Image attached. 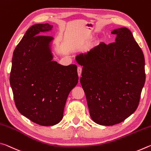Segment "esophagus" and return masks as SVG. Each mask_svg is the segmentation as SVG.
<instances>
[{"mask_svg": "<svg viewBox=\"0 0 151 151\" xmlns=\"http://www.w3.org/2000/svg\"><path fill=\"white\" fill-rule=\"evenodd\" d=\"M77 72H78V75L79 76V78H80V76L81 75V73H82V68L80 67V66H78Z\"/></svg>", "mask_w": 151, "mask_h": 151, "instance_id": "34e87169", "label": "esophagus"}]
</instances>
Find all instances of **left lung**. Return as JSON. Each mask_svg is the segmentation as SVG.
Returning a JSON list of instances; mask_svg holds the SVG:
<instances>
[{
    "instance_id": "obj_1",
    "label": "left lung",
    "mask_w": 151,
    "mask_h": 151,
    "mask_svg": "<svg viewBox=\"0 0 151 151\" xmlns=\"http://www.w3.org/2000/svg\"><path fill=\"white\" fill-rule=\"evenodd\" d=\"M115 42H101L75 58L93 121L104 126L124 121L136 111L145 83V57L132 32L114 29Z\"/></svg>"
}]
</instances>
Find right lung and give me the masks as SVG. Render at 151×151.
<instances>
[{
    "instance_id": "right-lung-1",
    "label": "right lung",
    "mask_w": 151,
    "mask_h": 151,
    "mask_svg": "<svg viewBox=\"0 0 151 151\" xmlns=\"http://www.w3.org/2000/svg\"><path fill=\"white\" fill-rule=\"evenodd\" d=\"M52 25L30 27L15 48L10 83L17 108L22 115L42 126H52L63 117L70 91L77 85L75 65L63 66L52 60L49 36Z\"/></svg>"
}]
</instances>
